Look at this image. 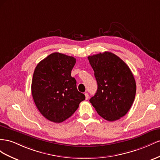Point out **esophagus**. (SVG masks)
Instances as JSON below:
<instances>
[{
    "label": "esophagus",
    "instance_id": "1",
    "mask_svg": "<svg viewBox=\"0 0 160 160\" xmlns=\"http://www.w3.org/2000/svg\"><path fill=\"white\" fill-rule=\"evenodd\" d=\"M84 95H85V98H86V100H87V99L88 98V92H85Z\"/></svg>",
    "mask_w": 160,
    "mask_h": 160
}]
</instances>
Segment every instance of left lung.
<instances>
[{
  "label": "left lung",
  "mask_w": 160,
  "mask_h": 160,
  "mask_svg": "<svg viewBox=\"0 0 160 160\" xmlns=\"http://www.w3.org/2000/svg\"><path fill=\"white\" fill-rule=\"evenodd\" d=\"M98 88L90 99L98 115L108 121L125 116L134 101L136 83L129 66L111 52L88 57Z\"/></svg>",
  "instance_id": "obj_1"
}]
</instances>
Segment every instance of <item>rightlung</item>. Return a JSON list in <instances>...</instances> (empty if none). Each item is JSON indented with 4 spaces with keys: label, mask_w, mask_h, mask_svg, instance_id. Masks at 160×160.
<instances>
[{
    "label": "right lung",
    "mask_w": 160,
    "mask_h": 160,
    "mask_svg": "<svg viewBox=\"0 0 160 160\" xmlns=\"http://www.w3.org/2000/svg\"><path fill=\"white\" fill-rule=\"evenodd\" d=\"M76 60L55 52L36 66L31 83V93L36 107L50 121L60 123L70 117L85 99L76 88L71 71Z\"/></svg>",
    "instance_id": "1"
}]
</instances>
